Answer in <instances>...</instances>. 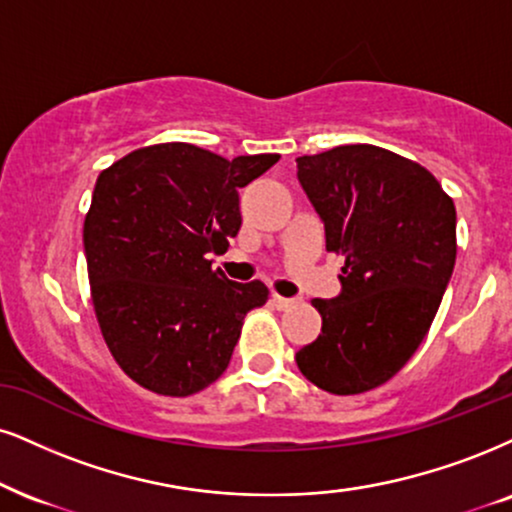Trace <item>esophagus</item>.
Here are the masks:
<instances>
[{"label":"esophagus","mask_w":512,"mask_h":512,"mask_svg":"<svg viewBox=\"0 0 512 512\" xmlns=\"http://www.w3.org/2000/svg\"><path fill=\"white\" fill-rule=\"evenodd\" d=\"M270 301H273V306L277 308V311H287V308L294 304V299H285V296H280V294L270 296Z\"/></svg>","instance_id":"obj_1"}]
</instances>
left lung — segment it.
<instances>
[{"mask_svg": "<svg viewBox=\"0 0 512 512\" xmlns=\"http://www.w3.org/2000/svg\"><path fill=\"white\" fill-rule=\"evenodd\" d=\"M296 178L346 256L342 292L315 299L323 332L296 351L315 387L337 396L380 387L413 356L456 266V206L420 163L372 144L296 159Z\"/></svg>", "mask_w": 512, "mask_h": 512, "instance_id": "obj_1", "label": "left lung"}]
</instances>
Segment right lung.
Listing matches in <instances>:
<instances>
[{"mask_svg":"<svg viewBox=\"0 0 512 512\" xmlns=\"http://www.w3.org/2000/svg\"><path fill=\"white\" fill-rule=\"evenodd\" d=\"M277 161L166 142L99 173L82 227L92 304L111 356L140 387L189 396L225 372L268 287L227 280L211 254L237 237L239 189Z\"/></svg>","mask_w":512,"mask_h":512,"instance_id":"add662e5","label":"right lung"}]
</instances>
